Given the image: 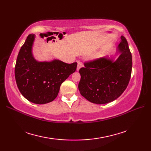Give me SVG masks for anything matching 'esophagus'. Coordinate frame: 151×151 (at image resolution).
<instances>
[{
  "mask_svg": "<svg viewBox=\"0 0 151 151\" xmlns=\"http://www.w3.org/2000/svg\"><path fill=\"white\" fill-rule=\"evenodd\" d=\"M83 66V63L81 62H78L77 64V68H76V70H79V69L81 68V67Z\"/></svg>",
  "mask_w": 151,
  "mask_h": 151,
  "instance_id": "1",
  "label": "esophagus"
}]
</instances>
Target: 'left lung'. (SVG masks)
<instances>
[{"label": "left lung", "instance_id": "1", "mask_svg": "<svg viewBox=\"0 0 151 151\" xmlns=\"http://www.w3.org/2000/svg\"><path fill=\"white\" fill-rule=\"evenodd\" d=\"M120 53L116 60L108 56L84 63L79 70L81 94L89 102L102 104L114 101L123 93L129 84L132 73V59L124 36L117 48Z\"/></svg>", "mask_w": 151, "mask_h": 151}]
</instances>
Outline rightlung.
<instances>
[{
	"label": "right lung",
	"mask_w": 151,
	"mask_h": 151,
	"mask_svg": "<svg viewBox=\"0 0 151 151\" xmlns=\"http://www.w3.org/2000/svg\"><path fill=\"white\" fill-rule=\"evenodd\" d=\"M35 35L28 36L19 50L15 77L22 96L34 104H43L56 99L61 84L76 69L77 63H66L59 60L38 62L32 54Z\"/></svg>",
	"instance_id": "1"
}]
</instances>
